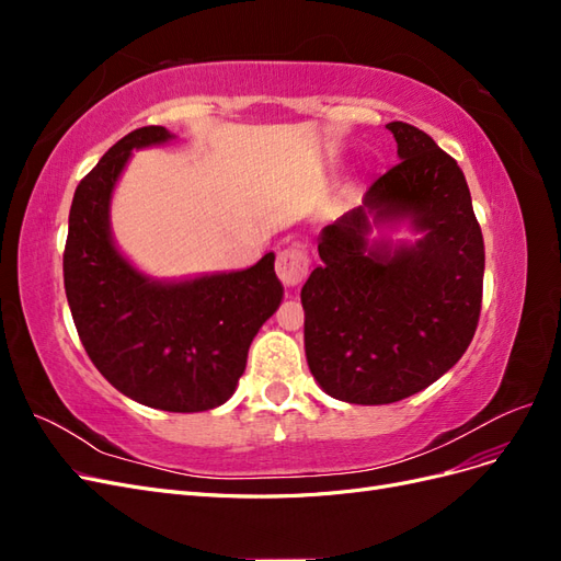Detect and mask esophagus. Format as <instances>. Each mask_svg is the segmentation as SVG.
I'll return each instance as SVG.
<instances>
[{
    "label": "esophagus",
    "instance_id": "34e87169",
    "mask_svg": "<svg viewBox=\"0 0 561 561\" xmlns=\"http://www.w3.org/2000/svg\"><path fill=\"white\" fill-rule=\"evenodd\" d=\"M309 274V254L301 248L293 245L278 252L276 257V276L285 287H297Z\"/></svg>",
    "mask_w": 561,
    "mask_h": 561
}]
</instances>
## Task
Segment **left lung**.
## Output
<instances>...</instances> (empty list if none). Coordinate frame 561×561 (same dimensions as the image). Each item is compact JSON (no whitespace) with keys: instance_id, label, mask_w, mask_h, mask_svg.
Returning <instances> with one entry per match:
<instances>
[{"instance_id":"obj_1","label":"left lung","mask_w":561,"mask_h":561,"mask_svg":"<svg viewBox=\"0 0 561 561\" xmlns=\"http://www.w3.org/2000/svg\"><path fill=\"white\" fill-rule=\"evenodd\" d=\"M386 128L400 161L320 231L322 264L301 287L311 375L353 404L428 388L466 353L482 309L484 241L463 171L428 133L402 122ZM402 218L424 239L368 243L371 228Z\"/></svg>"}]
</instances>
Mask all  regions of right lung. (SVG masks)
Here are the masks:
<instances>
[{"label":"right lung","instance_id":"obj_1","mask_svg":"<svg viewBox=\"0 0 561 561\" xmlns=\"http://www.w3.org/2000/svg\"><path fill=\"white\" fill-rule=\"evenodd\" d=\"M171 138L163 126L133 130L79 182L62 254L65 295L83 348L116 390L163 412H206L233 396L283 285L274 252L231 274L159 283L116 250L114 184L133 149Z\"/></svg>","mask_w":561,"mask_h":561}]
</instances>
